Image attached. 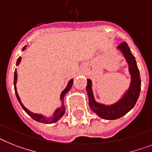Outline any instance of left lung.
Wrapping results in <instances>:
<instances>
[{
  "label": "left lung",
  "instance_id": "8db88e82",
  "mask_svg": "<svg viewBox=\"0 0 152 152\" xmlns=\"http://www.w3.org/2000/svg\"><path fill=\"white\" fill-rule=\"evenodd\" d=\"M117 49L120 50L126 59L129 65V71L131 75V82L128 90L125 92L121 99L116 103L106 106L99 103L94 99L92 90H91V81L87 79V90L88 96V102L90 108L94 113L104 120H116L122 117L125 114L131 110L135 106L141 91V77L138 67L137 66L136 60L130 51L127 43L125 42L120 43Z\"/></svg>",
  "mask_w": 152,
  "mask_h": 152
}]
</instances>
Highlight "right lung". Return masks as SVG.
<instances>
[{
    "mask_svg": "<svg viewBox=\"0 0 152 152\" xmlns=\"http://www.w3.org/2000/svg\"><path fill=\"white\" fill-rule=\"evenodd\" d=\"M26 46H24L23 48H22V50H26ZM21 56H19L18 57V59L17 60V62H16V65H18L20 64V61H21ZM17 71H15V75H14V85H15V95H16V97H17L18 99V101L19 102L20 105L22 106V109H23L25 111H26L27 113H28V115H29L31 117H32L33 120H35L36 121H37V122H39V123H42V124H53V123H56L63 116H64V114L65 113V108H64V97L65 94L67 93V91H69V90L71 89V86H72V85H73V79H71L70 80V81L68 82V84H67V87H66V88H65L64 91L61 92V102H62V105H61V106L60 108H58V109H56V110H55L54 112V114L53 115V116H51V117H45L44 116H42V115H41V114H37V113H32L31 111H29V110H28V109H26L25 106H24V105L22 104V102H21V99H20L19 98V96H18V91H17V88H16V82H17Z\"/></svg>",
    "mask_w": 152,
    "mask_h": 152,
    "instance_id": "1",
    "label": "right lung"
}]
</instances>
